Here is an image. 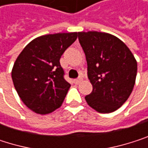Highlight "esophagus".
I'll use <instances>...</instances> for the list:
<instances>
[{
  "label": "esophagus",
  "mask_w": 148,
  "mask_h": 148,
  "mask_svg": "<svg viewBox=\"0 0 148 148\" xmlns=\"http://www.w3.org/2000/svg\"><path fill=\"white\" fill-rule=\"evenodd\" d=\"M82 82V77H79L78 79H75V81H73V82H75V84H80Z\"/></svg>",
  "instance_id": "obj_1"
}]
</instances>
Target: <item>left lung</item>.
I'll return each mask as SVG.
<instances>
[{
	"instance_id": "left-lung-1",
	"label": "left lung",
	"mask_w": 148,
	"mask_h": 148,
	"mask_svg": "<svg viewBox=\"0 0 148 148\" xmlns=\"http://www.w3.org/2000/svg\"><path fill=\"white\" fill-rule=\"evenodd\" d=\"M93 91L85 97L95 111L108 114L121 108L135 84L137 61L127 45L102 32H79Z\"/></svg>"
}]
</instances>
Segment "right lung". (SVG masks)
<instances>
[{
	"label": "right lung",
	"instance_id": "right-lung-1",
	"mask_svg": "<svg viewBox=\"0 0 148 148\" xmlns=\"http://www.w3.org/2000/svg\"><path fill=\"white\" fill-rule=\"evenodd\" d=\"M77 34L58 33L37 37L17 57L12 80L21 100L33 112L47 114L61 106L71 85L63 77L60 59Z\"/></svg>",
	"mask_w": 148,
	"mask_h": 148
}]
</instances>
